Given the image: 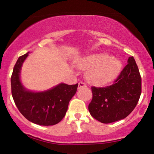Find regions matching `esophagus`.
Listing matches in <instances>:
<instances>
[{"mask_svg": "<svg viewBox=\"0 0 154 154\" xmlns=\"http://www.w3.org/2000/svg\"><path fill=\"white\" fill-rule=\"evenodd\" d=\"M81 87H86V84H85V83L82 82V81L79 83V88H80Z\"/></svg>", "mask_w": 154, "mask_h": 154, "instance_id": "34e87169", "label": "esophagus"}]
</instances>
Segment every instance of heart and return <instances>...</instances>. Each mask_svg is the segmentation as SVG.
Instances as JSON below:
<instances>
[{
  "instance_id": "1",
  "label": "heart",
  "mask_w": 154,
  "mask_h": 154,
  "mask_svg": "<svg viewBox=\"0 0 154 154\" xmlns=\"http://www.w3.org/2000/svg\"><path fill=\"white\" fill-rule=\"evenodd\" d=\"M79 68L89 70L88 79L93 84L105 85L118 76L122 64L117 59L110 57L106 54H97L84 57L79 61Z\"/></svg>"
}]
</instances>
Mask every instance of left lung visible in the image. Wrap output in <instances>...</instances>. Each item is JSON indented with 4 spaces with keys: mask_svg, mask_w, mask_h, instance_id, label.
Returning a JSON list of instances; mask_svg holds the SVG:
<instances>
[{
    "mask_svg": "<svg viewBox=\"0 0 154 154\" xmlns=\"http://www.w3.org/2000/svg\"><path fill=\"white\" fill-rule=\"evenodd\" d=\"M88 110L94 118L111 123L125 118L135 109L141 94V77L133 57L128 58L115 83L105 87L91 86Z\"/></svg>",
    "mask_w": 154,
    "mask_h": 154,
    "instance_id": "left-lung-1",
    "label": "left lung"
}]
</instances>
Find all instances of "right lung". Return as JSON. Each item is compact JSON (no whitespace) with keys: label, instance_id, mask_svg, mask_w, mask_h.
<instances>
[{"label":"right lung","instance_id":"1","mask_svg":"<svg viewBox=\"0 0 154 154\" xmlns=\"http://www.w3.org/2000/svg\"><path fill=\"white\" fill-rule=\"evenodd\" d=\"M28 53L20 56L11 78V93L16 106L25 118L39 125H54L63 120L68 104L77 91L78 84H60L43 92H32L23 88L20 71Z\"/></svg>","mask_w":154,"mask_h":154}]
</instances>
